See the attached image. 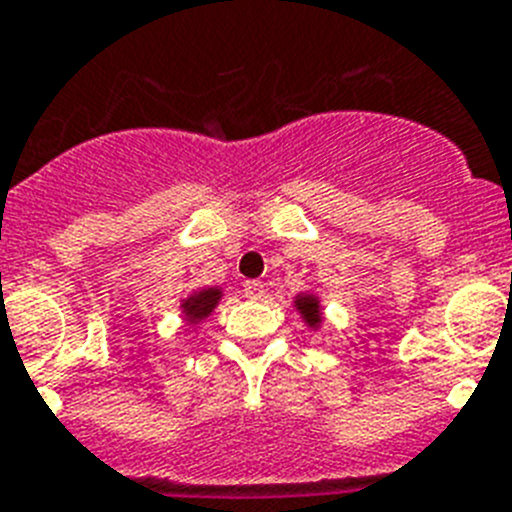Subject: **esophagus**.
<instances>
[{
    "instance_id": "esophagus-1",
    "label": "esophagus",
    "mask_w": 512,
    "mask_h": 512,
    "mask_svg": "<svg viewBox=\"0 0 512 512\" xmlns=\"http://www.w3.org/2000/svg\"><path fill=\"white\" fill-rule=\"evenodd\" d=\"M242 293H245V298H250V301H260V298L265 296V285H262L260 280H245Z\"/></svg>"
}]
</instances>
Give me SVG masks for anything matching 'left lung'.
Returning a JSON list of instances; mask_svg holds the SVG:
<instances>
[{
  "mask_svg": "<svg viewBox=\"0 0 512 512\" xmlns=\"http://www.w3.org/2000/svg\"><path fill=\"white\" fill-rule=\"evenodd\" d=\"M296 308L301 311V316L306 319L308 326H313V329H316V326L321 324V308H319V298L316 296H308V293L306 296H298Z\"/></svg>",
  "mask_w": 512,
  "mask_h": 512,
  "instance_id": "8db88e82",
  "label": "left lung"
}]
</instances>
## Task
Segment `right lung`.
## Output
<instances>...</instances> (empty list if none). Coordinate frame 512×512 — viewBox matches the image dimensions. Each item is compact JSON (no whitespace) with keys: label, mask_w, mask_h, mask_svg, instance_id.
<instances>
[{"label":"right lung","mask_w":512,"mask_h":512,"mask_svg":"<svg viewBox=\"0 0 512 512\" xmlns=\"http://www.w3.org/2000/svg\"><path fill=\"white\" fill-rule=\"evenodd\" d=\"M219 298H222V290L219 288H204V290H199V293H193L191 298H186V301H183V313H186V321L196 324V321L206 319V316L214 311L216 303H219Z\"/></svg>","instance_id":"obj_1"}]
</instances>
